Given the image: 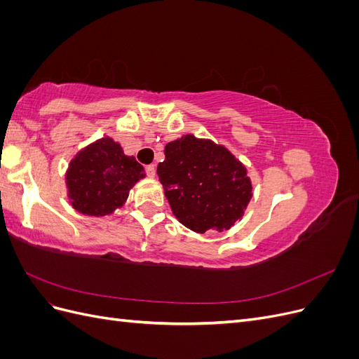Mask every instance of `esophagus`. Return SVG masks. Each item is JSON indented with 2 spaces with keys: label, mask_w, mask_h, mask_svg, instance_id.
<instances>
[{
  "label": "esophagus",
  "mask_w": 359,
  "mask_h": 359,
  "mask_svg": "<svg viewBox=\"0 0 359 359\" xmlns=\"http://www.w3.org/2000/svg\"><path fill=\"white\" fill-rule=\"evenodd\" d=\"M147 175H148L149 178H154V177H156V165L147 166Z\"/></svg>",
  "instance_id": "34e87169"
}]
</instances>
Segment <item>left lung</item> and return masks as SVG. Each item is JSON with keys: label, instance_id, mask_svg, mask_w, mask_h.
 <instances>
[{"label": "left lung", "instance_id": "obj_1", "mask_svg": "<svg viewBox=\"0 0 359 359\" xmlns=\"http://www.w3.org/2000/svg\"><path fill=\"white\" fill-rule=\"evenodd\" d=\"M165 156L157 173L180 223L198 233L223 232L244 215L252 181L229 149L186 135L169 142Z\"/></svg>", "mask_w": 359, "mask_h": 359}]
</instances>
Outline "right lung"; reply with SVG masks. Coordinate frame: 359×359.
<instances>
[{"mask_svg":"<svg viewBox=\"0 0 359 359\" xmlns=\"http://www.w3.org/2000/svg\"><path fill=\"white\" fill-rule=\"evenodd\" d=\"M142 178L144 166L133 156H126L121 145L106 136L74 156L66 173V184L76 211L103 217L121 208L130 189Z\"/></svg>","mask_w":359,"mask_h":359,"instance_id":"add662e5","label":"right lung"}]
</instances>
